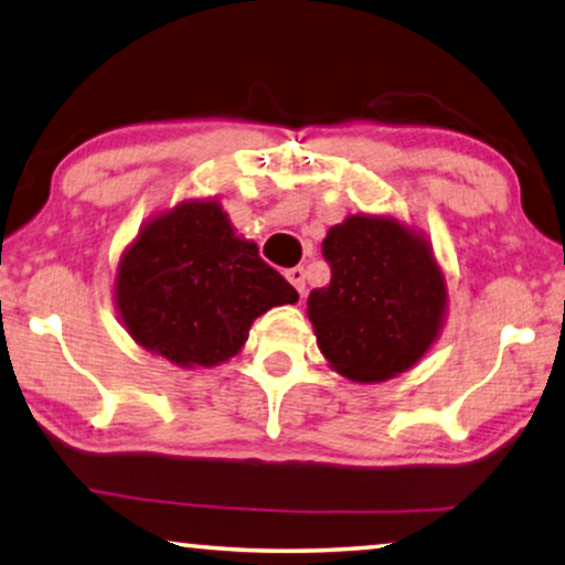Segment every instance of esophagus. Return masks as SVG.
I'll return each mask as SVG.
<instances>
[{
    "mask_svg": "<svg viewBox=\"0 0 565 565\" xmlns=\"http://www.w3.org/2000/svg\"><path fill=\"white\" fill-rule=\"evenodd\" d=\"M286 279H289V284L297 289L301 297H305V289H307V271L301 266H294L286 271Z\"/></svg>",
    "mask_w": 565,
    "mask_h": 565,
    "instance_id": "1",
    "label": "esophagus"
}]
</instances>
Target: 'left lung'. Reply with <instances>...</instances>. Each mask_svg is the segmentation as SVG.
Masks as SVG:
<instances>
[{"label": "left lung", "mask_w": 565, "mask_h": 565, "mask_svg": "<svg viewBox=\"0 0 565 565\" xmlns=\"http://www.w3.org/2000/svg\"><path fill=\"white\" fill-rule=\"evenodd\" d=\"M332 279L307 315L334 373L381 383L414 367L439 340L449 291L424 233L393 215H348L322 241Z\"/></svg>", "instance_id": "left-lung-1"}]
</instances>
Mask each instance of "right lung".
<instances>
[{"mask_svg": "<svg viewBox=\"0 0 565 565\" xmlns=\"http://www.w3.org/2000/svg\"><path fill=\"white\" fill-rule=\"evenodd\" d=\"M114 301L139 348L177 367H213L238 355L254 319L299 294L205 198L141 225L119 258Z\"/></svg>", "mask_w": 565, "mask_h": 565, "instance_id": "1", "label": "right lung"}]
</instances>
